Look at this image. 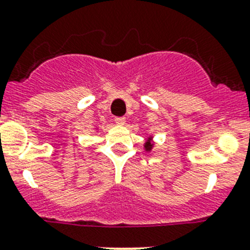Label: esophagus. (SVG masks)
<instances>
[{"label":"esophagus","instance_id":"34e87169","mask_svg":"<svg viewBox=\"0 0 250 250\" xmlns=\"http://www.w3.org/2000/svg\"><path fill=\"white\" fill-rule=\"evenodd\" d=\"M114 122L117 123V125H123L125 123V117H116L114 118Z\"/></svg>","mask_w":250,"mask_h":250}]
</instances>
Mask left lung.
<instances>
[{"instance_id": "left-lung-1", "label": "left lung", "mask_w": 250, "mask_h": 250, "mask_svg": "<svg viewBox=\"0 0 250 250\" xmlns=\"http://www.w3.org/2000/svg\"><path fill=\"white\" fill-rule=\"evenodd\" d=\"M153 146H154V144L151 143V137H149L148 141H146V144H144V149H146V151H150L151 149H153Z\"/></svg>"}]
</instances>
